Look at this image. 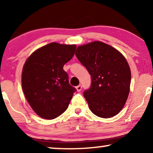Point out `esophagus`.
Segmentation results:
<instances>
[{"label": "esophagus", "instance_id": "esophagus-1", "mask_svg": "<svg viewBox=\"0 0 153 153\" xmlns=\"http://www.w3.org/2000/svg\"><path fill=\"white\" fill-rule=\"evenodd\" d=\"M76 91H78V92L81 91V89H82V85H77V86L76 87Z\"/></svg>", "mask_w": 153, "mask_h": 153}]
</instances>
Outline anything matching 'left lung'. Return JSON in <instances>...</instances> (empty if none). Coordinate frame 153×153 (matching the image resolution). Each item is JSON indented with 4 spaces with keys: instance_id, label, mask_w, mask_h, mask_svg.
Wrapping results in <instances>:
<instances>
[{
    "instance_id": "1",
    "label": "left lung",
    "mask_w": 153,
    "mask_h": 153,
    "mask_svg": "<svg viewBox=\"0 0 153 153\" xmlns=\"http://www.w3.org/2000/svg\"><path fill=\"white\" fill-rule=\"evenodd\" d=\"M76 56L91 76L83 96L94 114L108 118L122 110L129 95L131 71L123 54L110 45L95 41L79 46Z\"/></svg>"
}]
</instances>
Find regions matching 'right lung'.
Wrapping results in <instances>:
<instances>
[{
	"label": "right lung",
	"mask_w": 153,
	"mask_h": 153,
	"mask_svg": "<svg viewBox=\"0 0 153 153\" xmlns=\"http://www.w3.org/2000/svg\"><path fill=\"white\" fill-rule=\"evenodd\" d=\"M76 45L51 42L28 58L22 84L27 101L41 118L51 120L65 111L76 88L69 83L64 65L74 55Z\"/></svg>",
	"instance_id": "add662e5"
}]
</instances>
